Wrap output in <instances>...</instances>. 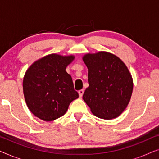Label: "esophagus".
Segmentation results:
<instances>
[{
    "mask_svg": "<svg viewBox=\"0 0 159 159\" xmlns=\"http://www.w3.org/2000/svg\"><path fill=\"white\" fill-rule=\"evenodd\" d=\"M84 90H79V92H78V93H79V95L80 98L82 97V95H83V93H84Z\"/></svg>",
    "mask_w": 159,
    "mask_h": 159,
    "instance_id": "1",
    "label": "esophagus"
}]
</instances>
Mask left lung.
<instances>
[{"mask_svg": "<svg viewBox=\"0 0 159 159\" xmlns=\"http://www.w3.org/2000/svg\"><path fill=\"white\" fill-rule=\"evenodd\" d=\"M88 69L89 87L82 98L95 116L116 118L129 103L133 90L131 74L122 61L105 51L82 58Z\"/></svg>", "mask_w": 159, "mask_h": 159, "instance_id": "1", "label": "left lung"}]
</instances>
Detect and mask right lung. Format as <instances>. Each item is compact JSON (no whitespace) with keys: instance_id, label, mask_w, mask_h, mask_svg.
<instances>
[{"instance_id":"right-lung-1","label":"right lung","mask_w":159,"mask_h":159,"mask_svg":"<svg viewBox=\"0 0 159 159\" xmlns=\"http://www.w3.org/2000/svg\"><path fill=\"white\" fill-rule=\"evenodd\" d=\"M74 56L50 54L34 62L26 71L23 92L27 107L45 121L65 114L69 104L79 97L72 79L66 71Z\"/></svg>"}]
</instances>
